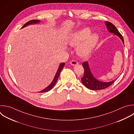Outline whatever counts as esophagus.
Here are the masks:
<instances>
[{
	"label": "esophagus",
	"instance_id": "esophagus-1",
	"mask_svg": "<svg viewBox=\"0 0 134 134\" xmlns=\"http://www.w3.org/2000/svg\"><path fill=\"white\" fill-rule=\"evenodd\" d=\"M70 64L72 65H76L78 64V62L75 61V60H72L71 62H70Z\"/></svg>",
	"mask_w": 134,
	"mask_h": 134
}]
</instances>
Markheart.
Listing matches in <instances>:
<instances>
[{"instance_id": "obj_1", "label": "heart", "mask_w": 134, "mask_h": 134, "mask_svg": "<svg viewBox=\"0 0 134 134\" xmlns=\"http://www.w3.org/2000/svg\"><path fill=\"white\" fill-rule=\"evenodd\" d=\"M90 34L89 28H84L72 34L69 40V44L72 47H76L83 42L77 49L79 54L82 57L88 55L98 42V36Z\"/></svg>"}]
</instances>
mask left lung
Instances as JSON below:
<instances>
[{
  "label": "left lung",
  "instance_id": "obj_1",
  "mask_svg": "<svg viewBox=\"0 0 134 134\" xmlns=\"http://www.w3.org/2000/svg\"><path fill=\"white\" fill-rule=\"evenodd\" d=\"M105 25L109 32L114 34L115 35L117 36L121 40L123 44H124V39L122 35L120 34L116 27L111 23L108 21L105 22ZM82 65L84 69V75L81 79V81L83 84L87 88L92 90H99L105 89L110 85H111L116 80H114L109 82H103L97 80L92 75L90 69L88 62H84Z\"/></svg>",
  "mask_w": 134,
  "mask_h": 134
}]
</instances>
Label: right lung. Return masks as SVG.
<instances>
[{
	"mask_svg": "<svg viewBox=\"0 0 134 134\" xmlns=\"http://www.w3.org/2000/svg\"><path fill=\"white\" fill-rule=\"evenodd\" d=\"M40 21L39 20H30V21L27 22L26 24H25L21 28H24V27H26L27 26L29 25L38 24V23H40ZM64 65H65V63H64V62L61 63L60 64V65H59V68H58V70H57V73H56V74H55V76H54V79H53L52 82H51V83L48 86H47L46 88H45L43 89V90L40 91L39 93H44V92H48V91L51 90L53 87V86H54V85L55 84V83H56V82H57V80H58V77H59V75H60V73H61V72L62 69L63 68Z\"/></svg>",
	"mask_w": 134,
	"mask_h": 134,
	"instance_id": "add662e5",
	"label": "right lung"
}]
</instances>
